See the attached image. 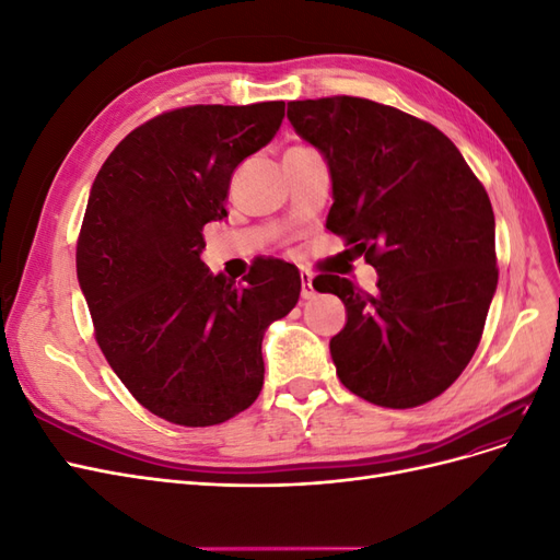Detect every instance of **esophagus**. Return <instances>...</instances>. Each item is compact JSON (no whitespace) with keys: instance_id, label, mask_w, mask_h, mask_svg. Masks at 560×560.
Masks as SVG:
<instances>
[{"instance_id":"obj_1","label":"esophagus","mask_w":560,"mask_h":560,"mask_svg":"<svg viewBox=\"0 0 560 560\" xmlns=\"http://www.w3.org/2000/svg\"><path fill=\"white\" fill-rule=\"evenodd\" d=\"M301 296L303 299H315L317 292L313 287V276L308 273V270H301Z\"/></svg>"}]
</instances>
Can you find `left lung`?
Segmentation results:
<instances>
[{
	"instance_id": "obj_1",
	"label": "left lung",
	"mask_w": 560,
	"mask_h": 560,
	"mask_svg": "<svg viewBox=\"0 0 560 560\" xmlns=\"http://www.w3.org/2000/svg\"><path fill=\"white\" fill-rule=\"evenodd\" d=\"M287 118L327 161V229L378 270L376 294L313 280L346 303L329 341L338 378L387 409L439 397L477 350L498 287L483 184L442 130L374 100H296Z\"/></svg>"
}]
</instances>
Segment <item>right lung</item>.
<instances>
[{
	"mask_svg": "<svg viewBox=\"0 0 560 560\" xmlns=\"http://www.w3.org/2000/svg\"><path fill=\"white\" fill-rule=\"evenodd\" d=\"M282 116L280 100L165 112L126 135L93 182L77 278L95 341L130 395L175 425H219L252 406L264 331L299 301L294 264L254 261L241 284L200 261L233 171Z\"/></svg>",
	"mask_w": 560,
	"mask_h": 560,
	"instance_id": "1",
	"label": "right lung"
}]
</instances>
